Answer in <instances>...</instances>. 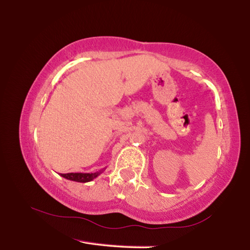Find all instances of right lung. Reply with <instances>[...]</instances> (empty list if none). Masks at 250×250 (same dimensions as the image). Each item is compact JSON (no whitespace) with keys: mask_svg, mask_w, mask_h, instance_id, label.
Wrapping results in <instances>:
<instances>
[{"mask_svg":"<svg viewBox=\"0 0 250 250\" xmlns=\"http://www.w3.org/2000/svg\"><path fill=\"white\" fill-rule=\"evenodd\" d=\"M104 171V170H100L99 172H95V173H66V174H62L61 173V176L65 177V179L69 181L80 182V183H87V182H90L94 179H96V177L100 175Z\"/></svg>","mask_w":250,"mask_h":250,"instance_id":"obj_1","label":"right lung"}]
</instances>
